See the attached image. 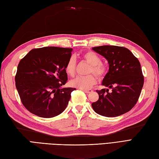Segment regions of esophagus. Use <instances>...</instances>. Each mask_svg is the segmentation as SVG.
<instances>
[{
  "label": "esophagus",
  "mask_w": 159,
  "mask_h": 159,
  "mask_svg": "<svg viewBox=\"0 0 159 159\" xmlns=\"http://www.w3.org/2000/svg\"><path fill=\"white\" fill-rule=\"evenodd\" d=\"M82 90L86 93H92L93 92L92 89H82Z\"/></svg>",
  "instance_id": "34e87169"
}]
</instances>
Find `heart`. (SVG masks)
I'll return each mask as SVG.
<instances>
[{
    "label": "heart",
    "mask_w": 159,
    "mask_h": 159,
    "mask_svg": "<svg viewBox=\"0 0 159 159\" xmlns=\"http://www.w3.org/2000/svg\"><path fill=\"white\" fill-rule=\"evenodd\" d=\"M82 58L90 64L88 70V74L93 73L99 79H102L106 75L107 67L105 64L101 62L100 57L96 52L87 51L82 55ZM66 72L68 75L72 76L76 72V60L73 57H71L67 61L66 66ZM96 78L93 74H89L85 76H77L71 80L70 85L76 88L85 89L95 85Z\"/></svg>",
    "instance_id": "1"
}]
</instances>
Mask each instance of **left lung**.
I'll use <instances>...</instances> for the list:
<instances>
[{"label":"left lung","instance_id":"1","mask_svg":"<svg viewBox=\"0 0 159 159\" xmlns=\"http://www.w3.org/2000/svg\"><path fill=\"white\" fill-rule=\"evenodd\" d=\"M92 50L103 56L109 64V72L102 85L111 88L96 91L99 99L92 104L100 116L112 117L128 112L139 99L144 83L141 64L126 48L117 46L93 47Z\"/></svg>","mask_w":159,"mask_h":159}]
</instances>
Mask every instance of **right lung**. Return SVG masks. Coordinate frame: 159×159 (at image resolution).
Segmentation results:
<instances>
[{
  "mask_svg": "<svg viewBox=\"0 0 159 159\" xmlns=\"http://www.w3.org/2000/svg\"><path fill=\"white\" fill-rule=\"evenodd\" d=\"M72 48L32 49L18 66L16 87L23 105L39 117H55L66 109L75 88H61L67 80L66 66Z\"/></svg>",
  "mask_w": 159,
  "mask_h": 159,
  "instance_id": "right-lung-1",
  "label": "right lung"
}]
</instances>
